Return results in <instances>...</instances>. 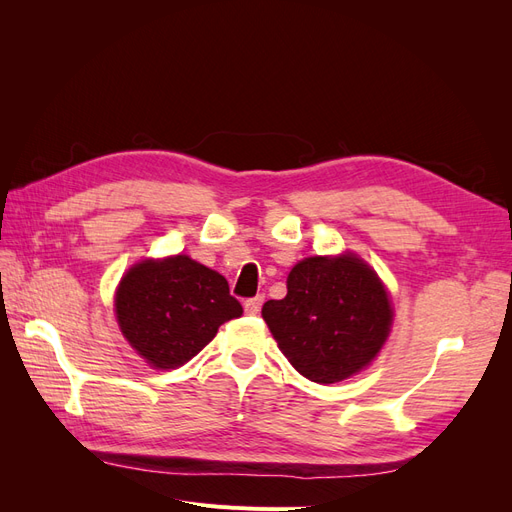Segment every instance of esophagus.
I'll list each match as a JSON object with an SVG mask.
<instances>
[{"instance_id": "obj_1", "label": "esophagus", "mask_w": 512, "mask_h": 512, "mask_svg": "<svg viewBox=\"0 0 512 512\" xmlns=\"http://www.w3.org/2000/svg\"><path fill=\"white\" fill-rule=\"evenodd\" d=\"M262 303H265V297H262V294H258V297L247 299V301H245V312H247V314H252V316H256V314L260 312Z\"/></svg>"}]
</instances>
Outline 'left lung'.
<instances>
[{"mask_svg": "<svg viewBox=\"0 0 512 512\" xmlns=\"http://www.w3.org/2000/svg\"><path fill=\"white\" fill-rule=\"evenodd\" d=\"M286 284V297L262 305V318L301 376L333 384L371 363L389 337L393 312L363 260L305 258Z\"/></svg>", "mask_w": 512, "mask_h": 512, "instance_id": "1", "label": "left lung"}]
</instances>
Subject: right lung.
<instances>
[{
	"label": "right lung",
	"mask_w": 512,
	"mask_h": 512,
	"mask_svg": "<svg viewBox=\"0 0 512 512\" xmlns=\"http://www.w3.org/2000/svg\"><path fill=\"white\" fill-rule=\"evenodd\" d=\"M115 307L121 333L156 369L188 363L220 324L243 314L224 275L181 254L138 262L121 280Z\"/></svg>",
	"instance_id": "obj_1"
}]
</instances>
